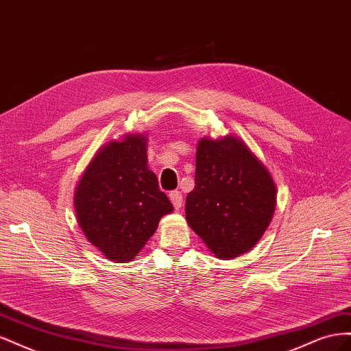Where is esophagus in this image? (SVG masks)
I'll list each match as a JSON object with an SVG mask.
<instances>
[{
	"label": "esophagus",
	"mask_w": 351,
	"mask_h": 351,
	"mask_svg": "<svg viewBox=\"0 0 351 351\" xmlns=\"http://www.w3.org/2000/svg\"><path fill=\"white\" fill-rule=\"evenodd\" d=\"M169 200H171V204L174 205V208L178 210L180 208H182L183 205V196L182 193L178 192V190H176V192H171L169 193Z\"/></svg>",
	"instance_id": "esophagus-1"
}]
</instances>
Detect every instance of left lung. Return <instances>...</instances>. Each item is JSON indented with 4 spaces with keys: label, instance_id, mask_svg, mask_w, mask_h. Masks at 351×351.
<instances>
[{
    "label": "left lung",
    "instance_id": "8db88e82",
    "mask_svg": "<svg viewBox=\"0 0 351 351\" xmlns=\"http://www.w3.org/2000/svg\"><path fill=\"white\" fill-rule=\"evenodd\" d=\"M275 204L269 171L241 139L227 134L199 141L186 219L214 256L232 259L249 252L267 231Z\"/></svg>",
    "mask_w": 351,
    "mask_h": 351
}]
</instances>
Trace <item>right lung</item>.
<instances>
[{
  "label": "right lung",
  "instance_id": "1",
  "mask_svg": "<svg viewBox=\"0 0 351 351\" xmlns=\"http://www.w3.org/2000/svg\"><path fill=\"white\" fill-rule=\"evenodd\" d=\"M145 134L102 146L74 192L77 222L92 246L117 263L130 262L174 208L147 168Z\"/></svg>",
  "mask_w": 351,
  "mask_h": 351
}]
</instances>
